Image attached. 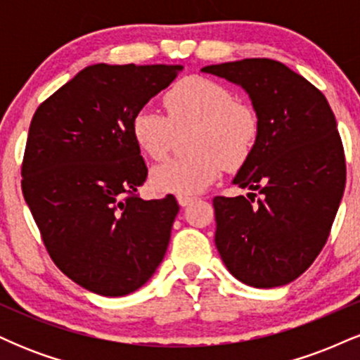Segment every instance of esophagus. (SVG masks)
<instances>
[{"label":"esophagus","instance_id":"obj_1","mask_svg":"<svg viewBox=\"0 0 360 360\" xmlns=\"http://www.w3.org/2000/svg\"><path fill=\"white\" fill-rule=\"evenodd\" d=\"M177 201H179L181 206H189L194 201V198H191V196H179V198H177Z\"/></svg>","mask_w":360,"mask_h":360}]
</instances>
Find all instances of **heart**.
Masks as SVG:
<instances>
[{"label":"heart","mask_w":360,"mask_h":360,"mask_svg":"<svg viewBox=\"0 0 360 360\" xmlns=\"http://www.w3.org/2000/svg\"><path fill=\"white\" fill-rule=\"evenodd\" d=\"M167 115L142 108L131 120V135L140 150L162 160L171 150L176 130L196 125L191 148L198 154L174 157L152 171L157 191L194 196L217 181L223 166L240 167L260 134V118L254 106L237 101L233 91L203 76L179 79L164 94Z\"/></svg>","instance_id":"1"}]
</instances>
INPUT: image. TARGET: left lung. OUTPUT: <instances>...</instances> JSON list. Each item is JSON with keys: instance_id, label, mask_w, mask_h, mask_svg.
Wrapping results in <instances>:
<instances>
[{"instance_id": "1", "label": "left lung", "mask_w": 360, "mask_h": 360, "mask_svg": "<svg viewBox=\"0 0 360 360\" xmlns=\"http://www.w3.org/2000/svg\"><path fill=\"white\" fill-rule=\"evenodd\" d=\"M201 71L242 86L260 118L254 152L233 179L250 193L213 198L214 245L242 283L284 286L323 249L344 194L335 115L320 89L278 60L243 59Z\"/></svg>"}]
</instances>
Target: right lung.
Returning <instances> with one entry per match:
<instances>
[{"label": "right lung", "instance_id": "obj_1", "mask_svg": "<svg viewBox=\"0 0 360 360\" xmlns=\"http://www.w3.org/2000/svg\"><path fill=\"white\" fill-rule=\"evenodd\" d=\"M183 65H88L35 111L22 191L56 266L101 296H125L166 255L179 205L146 201L131 120Z\"/></svg>", "mask_w": 360, "mask_h": 360}]
</instances>
